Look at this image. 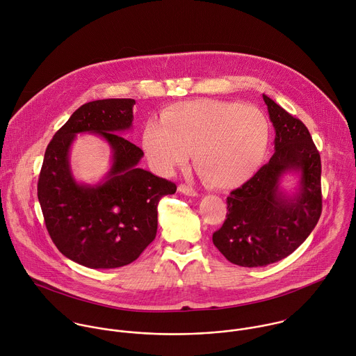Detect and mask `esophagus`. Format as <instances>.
I'll list each match as a JSON object with an SVG mask.
<instances>
[{
	"instance_id": "1",
	"label": "esophagus",
	"mask_w": 356,
	"mask_h": 356,
	"mask_svg": "<svg viewBox=\"0 0 356 356\" xmlns=\"http://www.w3.org/2000/svg\"><path fill=\"white\" fill-rule=\"evenodd\" d=\"M179 191H180L181 194H184V195H188V197H195V195H198V193H197L193 187L186 186V184H180V186H179Z\"/></svg>"
}]
</instances>
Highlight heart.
Segmentation results:
<instances>
[{
	"instance_id": "heart-1",
	"label": "heart",
	"mask_w": 356,
	"mask_h": 356,
	"mask_svg": "<svg viewBox=\"0 0 356 356\" xmlns=\"http://www.w3.org/2000/svg\"><path fill=\"white\" fill-rule=\"evenodd\" d=\"M269 140L270 123L261 109L209 98L173 104L143 130V149L155 172L173 175L194 151L197 169L216 188L251 179Z\"/></svg>"
}]
</instances>
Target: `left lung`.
<instances>
[{
	"instance_id": "8db88e82",
	"label": "left lung",
	"mask_w": 356,
	"mask_h": 356,
	"mask_svg": "<svg viewBox=\"0 0 356 356\" xmlns=\"http://www.w3.org/2000/svg\"><path fill=\"white\" fill-rule=\"evenodd\" d=\"M264 101L276 131L275 154L230 193L226 220L212 236L225 258L244 268L266 266L293 254L322 213V163L309 130L265 94ZM287 172L300 176L293 195L280 187Z\"/></svg>"
}]
</instances>
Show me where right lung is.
<instances>
[{
    "mask_svg": "<svg viewBox=\"0 0 356 356\" xmlns=\"http://www.w3.org/2000/svg\"><path fill=\"white\" fill-rule=\"evenodd\" d=\"M131 98L91 101L76 109L49 141L37 183V197L51 240L62 255L90 269L131 264L154 241L158 204L176 184L138 168L144 152L120 136L131 129ZM79 132L102 136L113 165L98 185L77 184L68 151Z\"/></svg>",
    "mask_w": 356,
    "mask_h": 356,
    "instance_id": "right-lung-1",
    "label": "right lung"
}]
</instances>
